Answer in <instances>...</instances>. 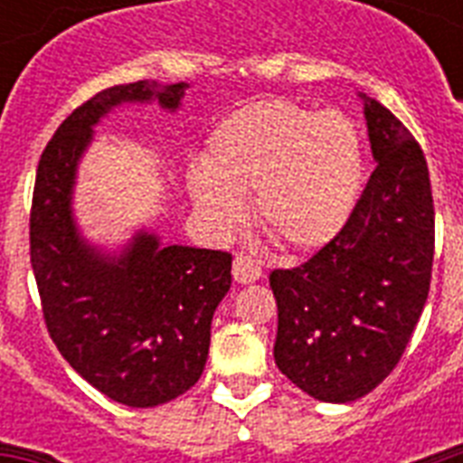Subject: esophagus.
I'll return each instance as SVG.
<instances>
[{"label":"esophagus","mask_w":463,"mask_h":463,"mask_svg":"<svg viewBox=\"0 0 463 463\" xmlns=\"http://www.w3.org/2000/svg\"><path fill=\"white\" fill-rule=\"evenodd\" d=\"M232 279L238 283H254L261 279L260 261H254L252 257L238 254L232 261Z\"/></svg>","instance_id":"esophagus-1"}]
</instances>
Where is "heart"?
I'll return each mask as SVG.
<instances>
[{"instance_id":"1","label":"heart","mask_w":463,"mask_h":463,"mask_svg":"<svg viewBox=\"0 0 463 463\" xmlns=\"http://www.w3.org/2000/svg\"><path fill=\"white\" fill-rule=\"evenodd\" d=\"M189 194L203 221L232 232L254 194L257 223L286 250L315 252L355 213L365 177L358 127L344 112H315L283 98L242 105L206 139Z\"/></svg>"}]
</instances>
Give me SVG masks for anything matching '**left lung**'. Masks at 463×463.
<instances>
[{"label":"left lung","instance_id":"left-lung-1","mask_svg":"<svg viewBox=\"0 0 463 463\" xmlns=\"http://www.w3.org/2000/svg\"><path fill=\"white\" fill-rule=\"evenodd\" d=\"M377 167L344 232L269 276L279 305L276 365L312 399L348 403L384 382L428 300L435 209L413 134L360 93Z\"/></svg>","mask_w":463,"mask_h":463}]
</instances>
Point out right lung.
I'll return each mask as SVG.
<instances>
[{
	"mask_svg": "<svg viewBox=\"0 0 463 463\" xmlns=\"http://www.w3.org/2000/svg\"><path fill=\"white\" fill-rule=\"evenodd\" d=\"M184 90V81H134L96 93L54 132L33 189L31 264L47 331L83 380L132 409L173 402L202 377L211 319L231 290L232 257L165 247L148 231L134 232L119 252H105L76 225V170L108 112L154 100L175 112Z\"/></svg>",
	"mask_w": 463,
	"mask_h": 463,
	"instance_id": "1",
	"label": "right lung"
}]
</instances>
